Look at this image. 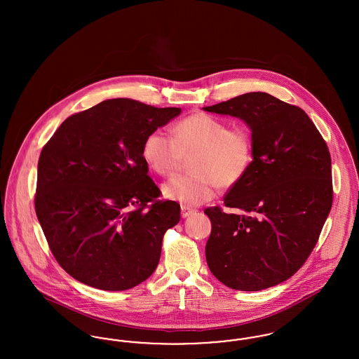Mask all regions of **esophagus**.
<instances>
[{
	"instance_id": "34e87169",
	"label": "esophagus",
	"mask_w": 359,
	"mask_h": 359,
	"mask_svg": "<svg viewBox=\"0 0 359 359\" xmlns=\"http://www.w3.org/2000/svg\"><path fill=\"white\" fill-rule=\"evenodd\" d=\"M191 214H194V210H192V208L182 205V218H187Z\"/></svg>"
}]
</instances>
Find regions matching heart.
Wrapping results in <instances>:
<instances>
[{
  "label": "heart",
  "mask_w": 359,
  "mask_h": 359,
  "mask_svg": "<svg viewBox=\"0 0 359 359\" xmlns=\"http://www.w3.org/2000/svg\"><path fill=\"white\" fill-rule=\"evenodd\" d=\"M192 175L164 183V198L184 207L211 201L217 184L236 186L253 161V142L243 128H227L223 121L207 114H192L175 125L173 136L163 129L149 133L142 144V157L158 175L179 171L186 158Z\"/></svg>",
  "instance_id": "b5f03b06"
}]
</instances>
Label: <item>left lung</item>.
Segmentation results:
<instances>
[{
	"mask_svg": "<svg viewBox=\"0 0 359 359\" xmlns=\"http://www.w3.org/2000/svg\"><path fill=\"white\" fill-rule=\"evenodd\" d=\"M243 121L253 142L246 175L205 208L207 265L231 290H262L296 273L315 248L332 205L331 157L323 137L297 106L248 93L203 107Z\"/></svg>",
	"mask_w": 359,
	"mask_h": 359,
	"instance_id": "left-lung-1",
	"label": "left lung"
}]
</instances>
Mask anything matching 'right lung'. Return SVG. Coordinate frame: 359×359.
<instances>
[{"label":"right lung","mask_w":359,"mask_h":359,"mask_svg":"<svg viewBox=\"0 0 359 359\" xmlns=\"http://www.w3.org/2000/svg\"><path fill=\"white\" fill-rule=\"evenodd\" d=\"M180 113V107L107 100L69 117L43 148L36 215L52 255L75 280L125 290L156 271L164 233L180 221V205L156 201L160 189L148 176L142 144Z\"/></svg>","instance_id":"1"}]
</instances>
